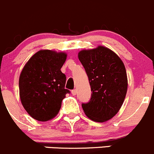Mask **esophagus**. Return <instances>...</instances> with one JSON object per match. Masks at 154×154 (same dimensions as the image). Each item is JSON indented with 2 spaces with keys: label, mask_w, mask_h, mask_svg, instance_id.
Here are the masks:
<instances>
[{
  "label": "esophagus",
  "mask_w": 154,
  "mask_h": 154,
  "mask_svg": "<svg viewBox=\"0 0 154 154\" xmlns=\"http://www.w3.org/2000/svg\"><path fill=\"white\" fill-rule=\"evenodd\" d=\"M71 93H72V96H75V95H76V93H77V90H72V92H71Z\"/></svg>",
  "instance_id": "obj_1"
}]
</instances>
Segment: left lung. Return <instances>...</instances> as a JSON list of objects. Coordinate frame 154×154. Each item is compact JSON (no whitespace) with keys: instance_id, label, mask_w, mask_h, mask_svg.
<instances>
[{"instance_id":"left-lung-1","label":"left lung","mask_w":154,"mask_h":154,"mask_svg":"<svg viewBox=\"0 0 154 154\" xmlns=\"http://www.w3.org/2000/svg\"><path fill=\"white\" fill-rule=\"evenodd\" d=\"M87 72L92 96L82 108L90 119L104 122L121 108L128 90L126 69L121 58L104 46L82 50L78 54Z\"/></svg>"}]
</instances>
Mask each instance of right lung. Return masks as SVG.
Returning <instances> with one entry per match:
<instances>
[{"instance_id":"add662e5","label":"right lung","mask_w":154,"mask_h":154,"mask_svg":"<svg viewBox=\"0 0 154 154\" xmlns=\"http://www.w3.org/2000/svg\"><path fill=\"white\" fill-rule=\"evenodd\" d=\"M66 53L41 50L26 63L19 77L21 104L31 117L40 122L53 119L69 91L64 88L66 75L61 68Z\"/></svg>"}]
</instances>
